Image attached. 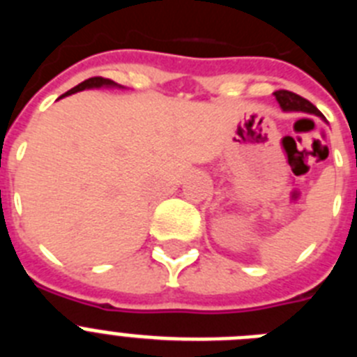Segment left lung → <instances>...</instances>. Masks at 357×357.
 Returning <instances> with one entry per match:
<instances>
[{
	"label": "left lung",
	"mask_w": 357,
	"mask_h": 357,
	"mask_svg": "<svg viewBox=\"0 0 357 357\" xmlns=\"http://www.w3.org/2000/svg\"><path fill=\"white\" fill-rule=\"evenodd\" d=\"M273 94H275L277 102L280 103V107L284 110H302V112H309V114H317L320 116V118H324L320 110H318L313 103L309 102V100H305V98L298 96V94L291 93V91L280 89L275 91Z\"/></svg>",
	"instance_id": "8db88e82"
}]
</instances>
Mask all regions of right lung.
<instances>
[{
	"instance_id": "obj_1",
	"label": "right lung",
	"mask_w": 357,
	"mask_h": 357,
	"mask_svg": "<svg viewBox=\"0 0 357 357\" xmlns=\"http://www.w3.org/2000/svg\"><path fill=\"white\" fill-rule=\"evenodd\" d=\"M102 85H107V87H116V82L109 80V78H103V77H93L89 78V80L82 82V84H78L77 87H73L71 91H68L66 94H62L61 98L68 96V94H73V93H78V91H84V89H91V87H102Z\"/></svg>"
}]
</instances>
